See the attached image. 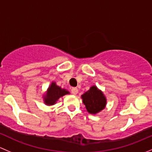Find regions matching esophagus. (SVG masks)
I'll return each mask as SVG.
<instances>
[{"instance_id": "obj_1", "label": "esophagus", "mask_w": 152, "mask_h": 152, "mask_svg": "<svg viewBox=\"0 0 152 152\" xmlns=\"http://www.w3.org/2000/svg\"><path fill=\"white\" fill-rule=\"evenodd\" d=\"M71 92H72V94L76 95L77 94V92H78L77 88H72Z\"/></svg>"}]
</instances>
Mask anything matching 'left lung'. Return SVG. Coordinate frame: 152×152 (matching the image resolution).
Masks as SVG:
<instances>
[{
	"label": "left lung",
	"mask_w": 152,
	"mask_h": 152,
	"mask_svg": "<svg viewBox=\"0 0 152 152\" xmlns=\"http://www.w3.org/2000/svg\"><path fill=\"white\" fill-rule=\"evenodd\" d=\"M83 102L86 105L88 112L96 114L104 110L107 104V99L103 92L96 86H93L88 91L81 95Z\"/></svg>",
	"instance_id": "1"
}]
</instances>
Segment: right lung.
<instances>
[{
  "mask_svg": "<svg viewBox=\"0 0 152 152\" xmlns=\"http://www.w3.org/2000/svg\"><path fill=\"white\" fill-rule=\"evenodd\" d=\"M69 91L66 89L62 88L61 87L57 86L56 82L51 83L50 86L48 87L46 93L43 94V101L46 105H53L57 102L59 98L62 97L64 95L69 94Z\"/></svg>",
  "mask_w": 152,
  "mask_h": 152,
  "instance_id": "add662e5",
  "label": "right lung"
}]
</instances>
